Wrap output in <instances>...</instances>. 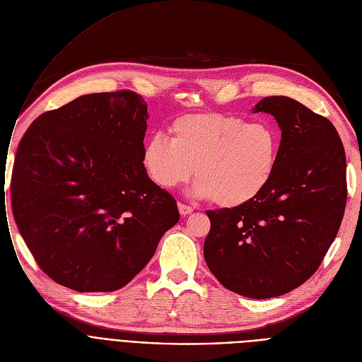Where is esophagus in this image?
I'll use <instances>...</instances> for the list:
<instances>
[{"mask_svg":"<svg viewBox=\"0 0 362 362\" xmlns=\"http://www.w3.org/2000/svg\"><path fill=\"white\" fill-rule=\"evenodd\" d=\"M178 210H180V214L182 215V216H187V215H189V214H193V206H188V204H184V203H180L178 204Z\"/></svg>","mask_w":362,"mask_h":362,"instance_id":"34e87169","label":"esophagus"}]
</instances>
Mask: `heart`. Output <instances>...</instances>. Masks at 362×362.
I'll return each mask as SVG.
<instances>
[{"instance_id":"heart-1","label":"heart","mask_w":362,"mask_h":362,"mask_svg":"<svg viewBox=\"0 0 362 362\" xmlns=\"http://www.w3.org/2000/svg\"><path fill=\"white\" fill-rule=\"evenodd\" d=\"M171 140L148 137L144 171L158 187L173 189L196 177L194 193L225 209L257 199L270 184L281 153L278 130L267 122L206 112L177 118Z\"/></svg>"}]
</instances>
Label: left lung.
Segmentation results:
<instances>
[{
	"label": "left lung",
	"instance_id": "8db88e82",
	"mask_svg": "<svg viewBox=\"0 0 362 362\" xmlns=\"http://www.w3.org/2000/svg\"><path fill=\"white\" fill-rule=\"evenodd\" d=\"M254 112L278 121L282 139L270 184L252 202L206 210L204 260L229 291L266 300L301 286L322 264L346 206V158L334 125L286 96Z\"/></svg>",
	"mask_w": 362,
	"mask_h": 362
}]
</instances>
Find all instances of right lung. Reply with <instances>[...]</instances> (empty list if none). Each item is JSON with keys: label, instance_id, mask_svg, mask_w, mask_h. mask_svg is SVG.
<instances>
[{"label": "right lung", "instance_id": "1", "mask_svg": "<svg viewBox=\"0 0 362 362\" xmlns=\"http://www.w3.org/2000/svg\"><path fill=\"white\" fill-rule=\"evenodd\" d=\"M148 112L133 90L80 96L39 115L11 174L17 228L37 266L77 292H111L153 257L180 221L141 162Z\"/></svg>", "mask_w": 362, "mask_h": 362}]
</instances>
